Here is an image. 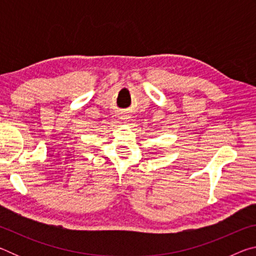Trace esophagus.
<instances>
[{
    "label": "esophagus",
    "instance_id": "obj_1",
    "mask_svg": "<svg viewBox=\"0 0 256 256\" xmlns=\"http://www.w3.org/2000/svg\"><path fill=\"white\" fill-rule=\"evenodd\" d=\"M123 120H125V118H123Z\"/></svg>",
    "mask_w": 256,
    "mask_h": 256
}]
</instances>
